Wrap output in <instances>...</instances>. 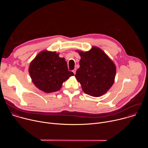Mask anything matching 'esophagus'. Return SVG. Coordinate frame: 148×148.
I'll use <instances>...</instances> for the list:
<instances>
[{
    "label": "esophagus",
    "instance_id": "obj_1",
    "mask_svg": "<svg viewBox=\"0 0 148 148\" xmlns=\"http://www.w3.org/2000/svg\"><path fill=\"white\" fill-rule=\"evenodd\" d=\"M76 70H77L76 69H74L73 70V73H74V74H75V73H76Z\"/></svg>",
    "mask_w": 148,
    "mask_h": 148
}]
</instances>
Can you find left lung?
I'll use <instances>...</instances> for the list:
<instances>
[{
	"label": "left lung",
	"mask_w": 148,
	"mask_h": 148,
	"mask_svg": "<svg viewBox=\"0 0 148 148\" xmlns=\"http://www.w3.org/2000/svg\"><path fill=\"white\" fill-rule=\"evenodd\" d=\"M79 54V68L75 77L86 94L98 97L112 86L116 75L113 61L100 48L92 46L87 51L76 50Z\"/></svg>",
	"instance_id": "8db88e82"
}]
</instances>
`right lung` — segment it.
<instances>
[{"label":"right lung","instance_id":"right-lung-1","mask_svg":"<svg viewBox=\"0 0 148 148\" xmlns=\"http://www.w3.org/2000/svg\"><path fill=\"white\" fill-rule=\"evenodd\" d=\"M29 73L34 86L46 93L57 91L74 73L69 71L64 58L56 51L43 50L30 62Z\"/></svg>","mask_w":148,"mask_h":148}]
</instances>
